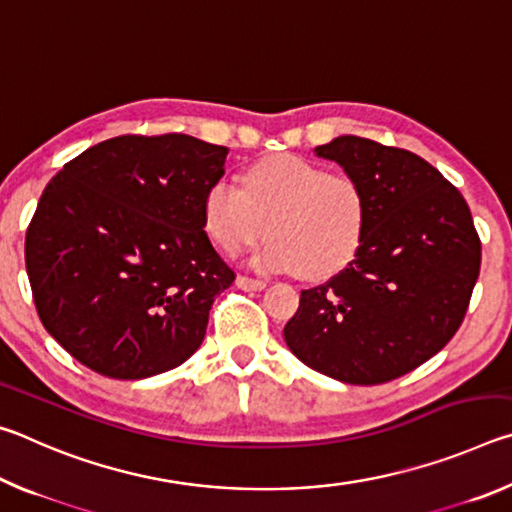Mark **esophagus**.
<instances>
[{
	"instance_id": "esophagus-1",
	"label": "esophagus",
	"mask_w": 512,
	"mask_h": 512,
	"mask_svg": "<svg viewBox=\"0 0 512 512\" xmlns=\"http://www.w3.org/2000/svg\"><path fill=\"white\" fill-rule=\"evenodd\" d=\"M237 287L244 291H262L266 289L264 280H257V277H248V275H239L237 277Z\"/></svg>"
}]
</instances>
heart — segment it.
I'll return each mask as SVG.
<instances>
[{
	"label": "heart",
	"mask_w": 512,
	"mask_h": 512,
	"mask_svg": "<svg viewBox=\"0 0 512 512\" xmlns=\"http://www.w3.org/2000/svg\"><path fill=\"white\" fill-rule=\"evenodd\" d=\"M203 223L228 255L271 232L253 255L257 268L325 280L357 257L368 198L357 180L329 176L298 155H273L246 169L244 187L214 180L203 196Z\"/></svg>",
	"instance_id": "obj_1"
}]
</instances>
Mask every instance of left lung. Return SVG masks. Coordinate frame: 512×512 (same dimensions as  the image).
<instances>
[{"label": "left lung", "instance_id": "8db88e82", "mask_svg": "<svg viewBox=\"0 0 512 512\" xmlns=\"http://www.w3.org/2000/svg\"><path fill=\"white\" fill-rule=\"evenodd\" d=\"M314 153L363 187L368 230L345 271L300 293L284 341L327 377L384 384L431 359L461 327L481 241L461 192L420 155L357 135Z\"/></svg>", "mask_w": 512, "mask_h": 512}]
</instances>
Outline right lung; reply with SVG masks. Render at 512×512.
Returning a JSON list of instances; mask_svg holds the SVG:
<instances>
[{
    "label": "right lung",
    "instance_id": "obj_1",
    "mask_svg": "<svg viewBox=\"0 0 512 512\" xmlns=\"http://www.w3.org/2000/svg\"><path fill=\"white\" fill-rule=\"evenodd\" d=\"M225 155L192 135H121L49 180L27 275L42 325L83 366L144 379L201 348L214 298L235 282L203 230Z\"/></svg>",
    "mask_w": 512,
    "mask_h": 512
}]
</instances>
